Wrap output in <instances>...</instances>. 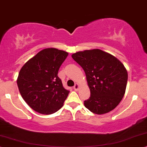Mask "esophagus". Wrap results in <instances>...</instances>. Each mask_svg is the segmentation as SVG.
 <instances>
[{
	"mask_svg": "<svg viewBox=\"0 0 147 147\" xmlns=\"http://www.w3.org/2000/svg\"><path fill=\"white\" fill-rule=\"evenodd\" d=\"M73 88L75 90H78V88H79V84H76L75 85H74Z\"/></svg>",
	"mask_w": 147,
	"mask_h": 147,
	"instance_id": "34e87169",
	"label": "esophagus"
}]
</instances>
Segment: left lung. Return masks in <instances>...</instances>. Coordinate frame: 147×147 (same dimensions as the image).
Instances as JSON below:
<instances>
[{
	"mask_svg": "<svg viewBox=\"0 0 147 147\" xmlns=\"http://www.w3.org/2000/svg\"><path fill=\"white\" fill-rule=\"evenodd\" d=\"M71 57L84 69L90 88L85 107L97 115L115 109L123 97L127 82V71L123 63L99 49L78 52Z\"/></svg>",
	"mask_w": 147,
	"mask_h": 147,
	"instance_id": "left-lung-1",
	"label": "left lung"
}]
</instances>
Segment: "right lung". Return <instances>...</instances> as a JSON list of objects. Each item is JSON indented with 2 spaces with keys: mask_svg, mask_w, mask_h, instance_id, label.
Masks as SVG:
<instances>
[{
  "mask_svg": "<svg viewBox=\"0 0 147 147\" xmlns=\"http://www.w3.org/2000/svg\"><path fill=\"white\" fill-rule=\"evenodd\" d=\"M68 53L43 49L23 65L17 84L24 100L32 110L51 115L62 108L69 90L63 87L58 71Z\"/></svg>",
  "mask_w": 147,
  "mask_h": 147,
  "instance_id": "add662e5",
  "label": "right lung"
}]
</instances>
